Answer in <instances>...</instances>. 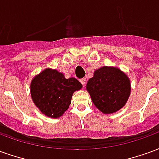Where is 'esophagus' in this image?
Masks as SVG:
<instances>
[{
	"label": "esophagus",
	"instance_id": "esophagus-1",
	"mask_svg": "<svg viewBox=\"0 0 159 159\" xmlns=\"http://www.w3.org/2000/svg\"><path fill=\"white\" fill-rule=\"evenodd\" d=\"M80 82H81V83L84 86L85 83H86V78H82V79H80Z\"/></svg>",
	"mask_w": 159,
	"mask_h": 159
}]
</instances>
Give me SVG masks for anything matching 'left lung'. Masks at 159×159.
Returning <instances> with one entry per match:
<instances>
[{
  "label": "left lung",
  "mask_w": 159,
  "mask_h": 159,
  "mask_svg": "<svg viewBox=\"0 0 159 159\" xmlns=\"http://www.w3.org/2000/svg\"><path fill=\"white\" fill-rule=\"evenodd\" d=\"M86 89L94 106L104 114L123 108L130 95L129 78L117 67L103 66L96 70Z\"/></svg>",
  "instance_id": "1"
}]
</instances>
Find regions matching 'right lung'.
Here are the masks:
<instances>
[{"mask_svg":"<svg viewBox=\"0 0 159 159\" xmlns=\"http://www.w3.org/2000/svg\"><path fill=\"white\" fill-rule=\"evenodd\" d=\"M82 88L83 85L76 78L66 79L63 73L48 68L32 79L30 94L42 113L57 118L69 108L73 93Z\"/></svg>","mask_w":159,"mask_h":159,"instance_id":"1","label":"right lung"}]
</instances>
